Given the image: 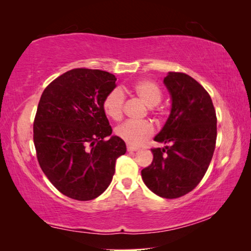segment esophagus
<instances>
[{
  "mask_svg": "<svg viewBox=\"0 0 251 251\" xmlns=\"http://www.w3.org/2000/svg\"><path fill=\"white\" fill-rule=\"evenodd\" d=\"M138 148L137 147H134V146H130V145H127V151H136Z\"/></svg>",
  "mask_w": 251,
  "mask_h": 251,
  "instance_id": "34e87169",
  "label": "esophagus"
}]
</instances>
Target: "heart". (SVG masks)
<instances>
[{"label": "heart", "mask_w": 251, "mask_h": 251, "mask_svg": "<svg viewBox=\"0 0 251 251\" xmlns=\"http://www.w3.org/2000/svg\"><path fill=\"white\" fill-rule=\"evenodd\" d=\"M133 94L141 100L148 107H154L160 103L163 93L158 85L148 79H143L136 82L131 87ZM125 105V94L121 87H114L106 94L103 100V107L105 113L118 121L123 116V110ZM115 133L123 141L133 146L141 145L147 138L154 134V126L151 122H133L127 121L116 127Z\"/></svg>", "instance_id": "1"}]
</instances>
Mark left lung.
Returning <instances> with one entry per match:
<instances>
[{
    "label": "left lung",
    "mask_w": 251,
    "mask_h": 251,
    "mask_svg": "<svg viewBox=\"0 0 251 251\" xmlns=\"http://www.w3.org/2000/svg\"><path fill=\"white\" fill-rule=\"evenodd\" d=\"M164 83L172 95L166 124L154 138L151 164L142 178L152 193L167 199L184 196L205 176L214 155L217 117L208 92L192 76L169 72Z\"/></svg>",
    "instance_id": "8db88e82"
}]
</instances>
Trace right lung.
Wrapping results in <instances>:
<instances>
[{
    "label": "right lung",
    "instance_id": "add662e5",
    "mask_svg": "<svg viewBox=\"0 0 251 251\" xmlns=\"http://www.w3.org/2000/svg\"><path fill=\"white\" fill-rule=\"evenodd\" d=\"M115 75L74 69L50 83L41 96L33 139L42 171L63 195L92 201L103 194L115 173L125 142L112 136L103 100L116 87Z\"/></svg>",
    "mask_w": 251,
    "mask_h": 251
}]
</instances>
